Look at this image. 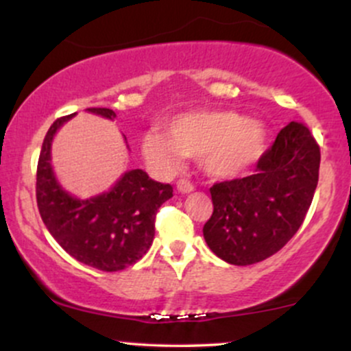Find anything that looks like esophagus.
I'll list each match as a JSON object with an SVG mask.
<instances>
[{
  "mask_svg": "<svg viewBox=\"0 0 351 351\" xmlns=\"http://www.w3.org/2000/svg\"><path fill=\"white\" fill-rule=\"evenodd\" d=\"M176 189H178L181 195H188V193L195 191V184L188 180H180L178 183H176Z\"/></svg>",
  "mask_w": 351,
  "mask_h": 351,
  "instance_id": "34e87169",
  "label": "esophagus"
}]
</instances>
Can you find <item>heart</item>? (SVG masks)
I'll return each instance as SVG.
<instances>
[{
    "label": "heart",
    "instance_id": "heart-1",
    "mask_svg": "<svg viewBox=\"0 0 351 351\" xmlns=\"http://www.w3.org/2000/svg\"><path fill=\"white\" fill-rule=\"evenodd\" d=\"M265 130L234 112H195L176 117L165 136L143 138L145 156L163 170H173L181 156H203L206 171L215 178H236L257 163L265 150Z\"/></svg>",
    "mask_w": 351,
    "mask_h": 351
}]
</instances>
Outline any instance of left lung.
Segmentation results:
<instances>
[{
	"label": "left lung",
	"mask_w": 351,
	"mask_h": 351,
	"mask_svg": "<svg viewBox=\"0 0 351 351\" xmlns=\"http://www.w3.org/2000/svg\"><path fill=\"white\" fill-rule=\"evenodd\" d=\"M320 147L300 122H291L263 153L256 173L215 183L213 215L203 234L213 252L249 265L280 251L299 231L318 183Z\"/></svg>",
	"instance_id": "obj_1"
}]
</instances>
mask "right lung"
Segmentation results:
<instances>
[{"instance_id":"add662e5","label":"right lung","mask_w":351,"mask_h":351,"mask_svg":"<svg viewBox=\"0 0 351 351\" xmlns=\"http://www.w3.org/2000/svg\"><path fill=\"white\" fill-rule=\"evenodd\" d=\"M90 114L115 119L110 108L92 107ZM72 115L60 117L44 136L36 173V199L47 231L79 263L104 272H117L147 254L155 236L158 208L173 196L171 184L152 180L143 170H130L107 193L88 199L69 195L51 167L56 132Z\"/></svg>"}]
</instances>
